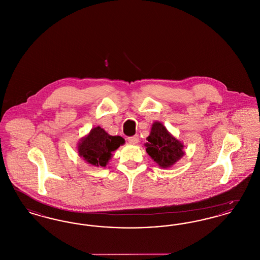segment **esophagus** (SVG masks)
<instances>
[{"label": "esophagus", "instance_id": "esophagus-1", "mask_svg": "<svg viewBox=\"0 0 260 260\" xmlns=\"http://www.w3.org/2000/svg\"><path fill=\"white\" fill-rule=\"evenodd\" d=\"M138 140H139V138H138L137 135L134 136H128V137H127V141H128L129 143H132V144H136V143L138 142Z\"/></svg>", "mask_w": 260, "mask_h": 260}]
</instances>
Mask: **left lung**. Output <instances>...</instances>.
Segmentation results:
<instances>
[{
	"mask_svg": "<svg viewBox=\"0 0 260 260\" xmlns=\"http://www.w3.org/2000/svg\"><path fill=\"white\" fill-rule=\"evenodd\" d=\"M146 152L161 168H170L183 155V145L169 134L159 122H155L146 138Z\"/></svg>",
	"mask_w": 260,
	"mask_h": 260,
	"instance_id": "obj_1",
	"label": "left lung"
}]
</instances>
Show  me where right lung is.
Masks as SVG:
<instances>
[{
  "label": "right lung",
  "instance_id": "obj_1",
  "mask_svg": "<svg viewBox=\"0 0 260 260\" xmlns=\"http://www.w3.org/2000/svg\"><path fill=\"white\" fill-rule=\"evenodd\" d=\"M124 143L123 137L109 136L104 129L98 126L92 128L87 137L82 139L78 151L80 156L87 162L96 167H105L111 158L112 152Z\"/></svg>",
  "mask_w": 260,
  "mask_h": 260
}]
</instances>
